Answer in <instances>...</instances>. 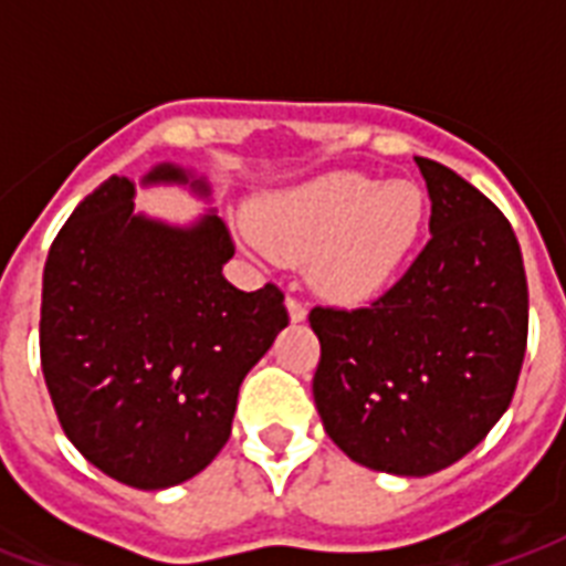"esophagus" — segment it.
I'll return each mask as SVG.
<instances>
[{"instance_id": "34e87169", "label": "esophagus", "mask_w": 566, "mask_h": 566, "mask_svg": "<svg viewBox=\"0 0 566 566\" xmlns=\"http://www.w3.org/2000/svg\"><path fill=\"white\" fill-rule=\"evenodd\" d=\"M287 317H291V323H302L305 319V305H302L300 300H293V296H287Z\"/></svg>"}]
</instances>
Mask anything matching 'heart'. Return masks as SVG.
I'll use <instances>...</instances> for the list:
<instances>
[{
    "label": "heart",
    "mask_w": 566,
    "mask_h": 566,
    "mask_svg": "<svg viewBox=\"0 0 566 566\" xmlns=\"http://www.w3.org/2000/svg\"><path fill=\"white\" fill-rule=\"evenodd\" d=\"M429 202L413 181L332 172L270 196L255 238L279 261H308V282L335 305L378 300L420 243Z\"/></svg>",
    "instance_id": "b5f03b06"
}]
</instances>
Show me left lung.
Listing matches in <instances>:
<instances>
[{
    "label": "left lung",
    "mask_w": 566,
    "mask_h": 566,
    "mask_svg": "<svg viewBox=\"0 0 566 566\" xmlns=\"http://www.w3.org/2000/svg\"><path fill=\"white\" fill-rule=\"evenodd\" d=\"M431 240L370 308L311 311L314 402L355 464L431 475L479 447L511 405L528 335L520 243L458 172L413 158Z\"/></svg>",
    "instance_id": "left-lung-1"
}]
</instances>
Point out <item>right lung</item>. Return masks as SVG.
<instances>
[{"label":"right lung","mask_w":566,"mask_h":566,"mask_svg":"<svg viewBox=\"0 0 566 566\" xmlns=\"http://www.w3.org/2000/svg\"><path fill=\"white\" fill-rule=\"evenodd\" d=\"M149 185H211L158 164ZM213 211L188 226L135 211L114 176L57 231L43 266L40 364L61 429L93 467L137 491L202 473L231 434L247 373L287 326L275 284L238 291Z\"/></svg>","instance_id":"obj_1"}]
</instances>
